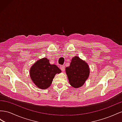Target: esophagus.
I'll use <instances>...</instances> for the list:
<instances>
[{
    "instance_id": "1",
    "label": "esophagus",
    "mask_w": 122,
    "mask_h": 122,
    "mask_svg": "<svg viewBox=\"0 0 122 122\" xmlns=\"http://www.w3.org/2000/svg\"><path fill=\"white\" fill-rule=\"evenodd\" d=\"M60 68L61 69V70L62 71H64V69H65V66L64 65H61L60 66Z\"/></svg>"
}]
</instances>
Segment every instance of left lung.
<instances>
[{"mask_svg": "<svg viewBox=\"0 0 122 122\" xmlns=\"http://www.w3.org/2000/svg\"><path fill=\"white\" fill-rule=\"evenodd\" d=\"M65 72L70 85L78 88L84 85L88 79L90 68L85 61L78 56H75L72 58L69 66L66 67Z\"/></svg>", "mask_w": 122, "mask_h": 122, "instance_id": "1", "label": "left lung"}]
</instances>
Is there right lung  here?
<instances>
[{
  "instance_id": "add662e5",
  "label": "right lung",
  "mask_w": 122,
  "mask_h": 122,
  "mask_svg": "<svg viewBox=\"0 0 122 122\" xmlns=\"http://www.w3.org/2000/svg\"><path fill=\"white\" fill-rule=\"evenodd\" d=\"M61 71L56 65H51L47 58H43L37 60L30 70L31 80L37 87L41 89L48 88L57 74Z\"/></svg>"
}]
</instances>
